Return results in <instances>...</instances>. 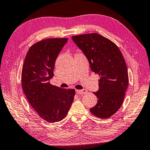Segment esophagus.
Returning a JSON list of instances; mask_svg holds the SVG:
<instances>
[{
    "mask_svg": "<svg viewBox=\"0 0 150 150\" xmlns=\"http://www.w3.org/2000/svg\"><path fill=\"white\" fill-rule=\"evenodd\" d=\"M76 93L79 94H84L87 93V91L86 89H81V90H76Z\"/></svg>",
    "mask_w": 150,
    "mask_h": 150,
    "instance_id": "esophagus-1",
    "label": "esophagus"
}]
</instances>
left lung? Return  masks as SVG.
Wrapping results in <instances>:
<instances>
[{"mask_svg": "<svg viewBox=\"0 0 150 150\" xmlns=\"http://www.w3.org/2000/svg\"><path fill=\"white\" fill-rule=\"evenodd\" d=\"M71 38L87 57L91 71L100 76L99 89L93 92L98 99V103L90 111L99 118L108 119L121 106L128 86L125 59L114 42L98 34Z\"/></svg>", "mask_w": 150, "mask_h": 150, "instance_id": "left-lung-1", "label": "left lung"}]
</instances>
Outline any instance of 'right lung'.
Segmentation results:
<instances>
[{"instance_id": "add662e5", "label": "right lung", "mask_w": 150, "mask_h": 150, "mask_svg": "<svg viewBox=\"0 0 150 150\" xmlns=\"http://www.w3.org/2000/svg\"><path fill=\"white\" fill-rule=\"evenodd\" d=\"M67 38L42 40L32 46L22 70V89L30 106L49 122L62 120L74 101V89H62L50 84L54 64Z\"/></svg>"}]
</instances>
